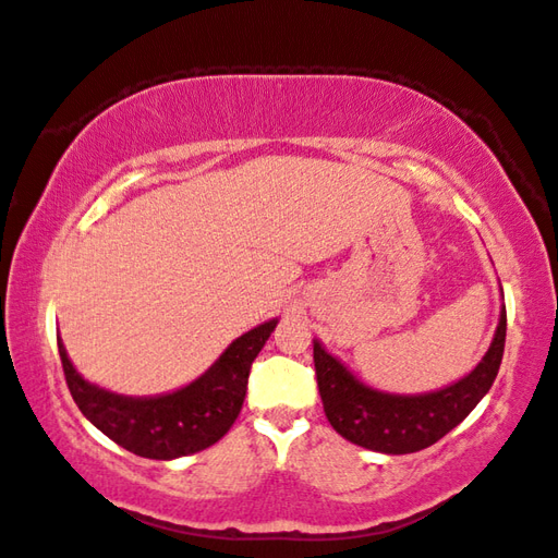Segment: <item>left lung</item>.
Segmentation results:
<instances>
[{"label":"left lung","mask_w":558,"mask_h":558,"mask_svg":"<svg viewBox=\"0 0 558 558\" xmlns=\"http://www.w3.org/2000/svg\"><path fill=\"white\" fill-rule=\"evenodd\" d=\"M506 342V306L492 345L465 378L434 393L396 396L362 384L345 364L314 340L318 393L330 426L348 441L402 456L436 444L477 408L499 374Z\"/></svg>","instance_id":"8db88e82"}]
</instances>
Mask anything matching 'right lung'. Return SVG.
<instances>
[{
    "label": "right lung",
    "mask_w": 558,
    "mask_h": 558,
    "mask_svg": "<svg viewBox=\"0 0 558 558\" xmlns=\"http://www.w3.org/2000/svg\"><path fill=\"white\" fill-rule=\"evenodd\" d=\"M278 318L236 338L196 381L156 398H129L88 384L57 338L71 398L93 426L114 444L150 460L192 456L230 432L246 396L248 372Z\"/></svg>",
    "instance_id": "add662e5"
}]
</instances>
